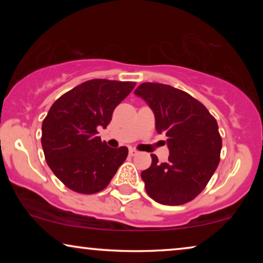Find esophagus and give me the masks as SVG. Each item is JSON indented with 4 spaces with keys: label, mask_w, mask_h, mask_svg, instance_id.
I'll return each instance as SVG.
<instances>
[{
    "label": "esophagus",
    "mask_w": 263,
    "mask_h": 263,
    "mask_svg": "<svg viewBox=\"0 0 263 263\" xmlns=\"http://www.w3.org/2000/svg\"><path fill=\"white\" fill-rule=\"evenodd\" d=\"M139 152L136 149H134V148H129V156L130 157H134V156H136V154H138Z\"/></svg>",
    "instance_id": "obj_1"
}]
</instances>
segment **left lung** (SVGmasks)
<instances>
[{
	"label": "left lung",
	"mask_w": 263,
	"mask_h": 263,
	"mask_svg": "<svg viewBox=\"0 0 263 263\" xmlns=\"http://www.w3.org/2000/svg\"><path fill=\"white\" fill-rule=\"evenodd\" d=\"M156 117V129L167 136L170 156L141 172L146 192L161 204L189 202L204 189L220 160L218 123L203 104L170 85L145 82L135 89Z\"/></svg>",
	"instance_id": "obj_1"
}]
</instances>
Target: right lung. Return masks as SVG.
I'll return each instance as SVG.
<instances>
[{
  "label": "right lung",
  "mask_w": 263,
  "mask_h": 263,
  "mask_svg": "<svg viewBox=\"0 0 263 263\" xmlns=\"http://www.w3.org/2000/svg\"><path fill=\"white\" fill-rule=\"evenodd\" d=\"M135 82L93 79L61 96L42 124V147L49 167L68 188L80 194L105 189L128 156L98 136Z\"/></svg>",
  "instance_id": "right-lung-1"
}]
</instances>
